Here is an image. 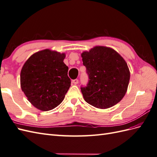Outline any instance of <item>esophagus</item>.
I'll list each match as a JSON object with an SVG mask.
<instances>
[{
	"label": "esophagus",
	"instance_id": "esophagus-1",
	"mask_svg": "<svg viewBox=\"0 0 157 157\" xmlns=\"http://www.w3.org/2000/svg\"><path fill=\"white\" fill-rule=\"evenodd\" d=\"M72 82L74 84H77L78 83V79H74L72 80Z\"/></svg>",
	"mask_w": 157,
	"mask_h": 157
}]
</instances>
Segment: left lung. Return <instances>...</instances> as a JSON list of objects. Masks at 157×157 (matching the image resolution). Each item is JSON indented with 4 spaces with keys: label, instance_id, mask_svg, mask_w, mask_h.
Returning a JSON list of instances; mask_svg holds the SVG:
<instances>
[{
    "label": "left lung",
    "instance_id": "left-lung-1",
    "mask_svg": "<svg viewBox=\"0 0 157 157\" xmlns=\"http://www.w3.org/2000/svg\"><path fill=\"white\" fill-rule=\"evenodd\" d=\"M88 82L81 86L84 100L99 109L116 105L124 96L130 80V71L122 57L111 48L96 46L82 53Z\"/></svg>",
    "mask_w": 157,
    "mask_h": 157
}]
</instances>
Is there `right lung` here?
<instances>
[{"mask_svg": "<svg viewBox=\"0 0 157 157\" xmlns=\"http://www.w3.org/2000/svg\"><path fill=\"white\" fill-rule=\"evenodd\" d=\"M65 54L48 49L33 54L23 65L20 74L22 91L39 110H52L63 101L71 86Z\"/></svg>", "mask_w": 157, "mask_h": 157, "instance_id": "obj_1", "label": "right lung"}]
</instances>
